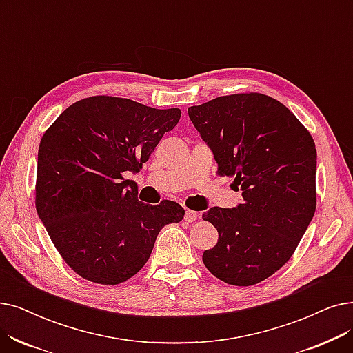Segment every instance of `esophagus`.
I'll return each instance as SVG.
<instances>
[{"label": "esophagus", "mask_w": 353, "mask_h": 353, "mask_svg": "<svg viewBox=\"0 0 353 353\" xmlns=\"http://www.w3.org/2000/svg\"><path fill=\"white\" fill-rule=\"evenodd\" d=\"M197 212H194V210H190V209H186L185 210V221L186 222H194L196 219H197Z\"/></svg>", "instance_id": "1"}]
</instances>
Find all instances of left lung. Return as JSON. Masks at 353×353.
<instances>
[{
	"label": "left lung",
	"mask_w": 353,
	"mask_h": 353,
	"mask_svg": "<svg viewBox=\"0 0 353 353\" xmlns=\"http://www.w3.org/2000/svg\"><path fill=\"white\" fill-rule=\"evenodd\" d=\"M189 118L243 202L210 208L203 221L219 239L203 252L214 277L254 285L296 251L316 210V159L310 132L287 106L263 94H238L190 106Z\"/></svg>",
	"instance_id": "left-lung-1"
}]
</instances>
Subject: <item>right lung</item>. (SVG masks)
<instances>
[{
	"label": "right lung",
	"instance_id": "right-lung-1",
	"mask_svg": "<svg viewBox=\"0 0 353 353\" xmlns=\"http://www.w3.org/2000/svg\"><path fill=\"white\" fill-rule=\"evenodd\" d=\"M125 98L90 97L66 108L39 147L36 209L56 250L82 279L124 283L148 261L161 228L185 209L137 199L124 173L140 172L180 119Z\"/></svg>",
	"mask_w": 353,
	"mask_h": 353
}]
</instances>
